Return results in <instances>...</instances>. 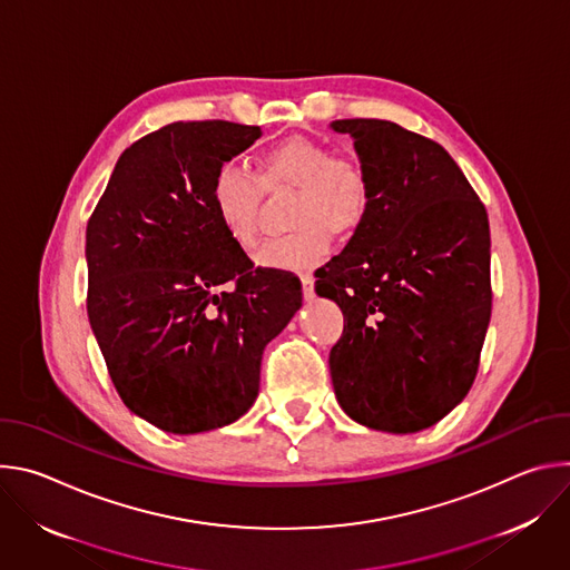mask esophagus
Listing matches in <instances>:
<instances>
[{
	"instance_id": "obj_1",
	"label": "esophagus",
	"mask_w": 570,
	"mask_h": 570,
	"mask_svg": "<svg viewBox=\"0 0 570 570\" xmlns=\"http://www.w3.org/2000/svg\"><path fill=\"white\" fill-rule=\"evenodd\" d=\"M299 279H302V286H304V297H313L315 295V288H313V275L311 273H302L299 275Z\"/></svg>"
}]
</instances>
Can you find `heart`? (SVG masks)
Masks as SVG:
<instances>
[{
    "label": "heart",
    "instance_id": "1",
    "mask_svg": "<svg viewBox=\"0 0 570 570\" xmlns=\"http://www.w3.org/2000/svg\"><path fill=\"white\" fill-rule=\"evenodd\" d=\"M295 189L288 212L291 232L264 243L257 264L302 271L334 246V232L352 236L367 218L372 178L361 159L336 155L311 137H291L257 159L255 176L234 161L214 171L209 200L223 232L240 250H253L262 234V198Z\"/></svg>",
    "mask_w": 570,
    "mask_h": 570
}]
</instances>
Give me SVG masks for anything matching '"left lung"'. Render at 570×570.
<instances>
[{
  "mask_svg": "<svg viewBox=\"0 0 570 570\" xmlns=\"http://www.w3.org/2000/svg\"><path fill=\"white\" fill-rule=\"evenodd\" d=\"M372 178V205L320 268L345 330L332 347L336 399L358 424L417 433L466 396L492 317L490 220L453 157L383 119H338Z\"/></svg>",
  "mask_w": 570,
  "mask_h": 570,
  "instance_id": "8db88e82",
  "label": "left lung"
}]
</instances>
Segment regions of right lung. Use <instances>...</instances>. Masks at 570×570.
<instances>
[{"mask_svg": "<svg viewBox=\"0 0 570 570\" xmlns=\"http://www.w3.org/2000/svg\"><path fill=\"white\" fill-rule=\"evenodd\" d=\"M259 137L220 119L148 132L121 153L88 220V317L108 374L167 433L246 415L264 347L302 306L299 279L255 268L212 209L214 171Z\"/></svg>", "mask_w": 570, "mask_h": 570, "instance_id": "add662e5", "label": "right lung"}]
</instances>
